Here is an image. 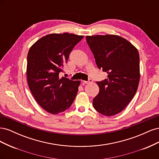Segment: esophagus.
<instances>
[{"instance_id":"34e87169","label":"esophagus","mask_w":159,"mask_h":159,"mask_svg":"<svg viewBox=\"0 0 159 159\" xmlns=\"http://www.w3.org/2000/svg\"><path fill=\"white\" fill-rule=\"evenodd\" d=\"M91 81H92V80H91V79H89L88 81H83V82H84V84H88V83H89V82H91Z\"/></svg>"}]
</instances>
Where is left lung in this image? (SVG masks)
<instances>
[{"instance_id": "left-lung-1", "label": "left lung", "mask_w": 159, "mask_h": 159, "mask_svg": "<svg viewBox=\"0 0 159 159\" xmlns=\"http://www.w3.org/2000/svg\"><path fill=\"white\" fill-rule=\"evenodd\" d=\"M85 38L98 68L107 73V79L97 81L99 92L93 105L101 114L112 116L122 111L137 92L140 79L139 52L131 42L117 35Z\"/></svg>"}]
</instances>
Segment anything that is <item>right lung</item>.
<instances>
[{"mask_svg": "<svg viewBox=\"0 0 159 159\" xmlns=\"http://www.w3.org/2000/svg\"><path fill=\"white\" fill-rule=\"evenodd\" d=\"M84 36L50 34L36 41L28 51L26 76L28 87L40 106L56 115L74 102L80 81L60 78L74 46Z\"/></svg>", "mask_w": 159, "mask_h": 159, "instance_id": "right-lung-1", "label": "right lung"}]
</instances>
